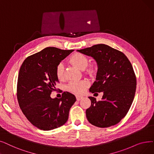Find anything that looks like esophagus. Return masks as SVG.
<instances>
[{"label": "esophagus", "mask_w": 154, "mask_h": 154, "mask_svg": "<svg viewBox=\"0 0 154 154\" xmlns=\"http://www.w3.org/2000/svg\"><path fill=\"white\" fill-rule=\"evenodd\" d=\"M76 99L77 101H81V100H82L83 99V97L80 96H76Z\"/></svg>", "instance_id": "obj_1"}]
</instances>
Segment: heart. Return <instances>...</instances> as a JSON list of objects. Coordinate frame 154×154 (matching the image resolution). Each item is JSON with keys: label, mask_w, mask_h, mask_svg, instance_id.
<instances>
[{"label": "heart", "mask_w": 154, "mask_h": 154, "mask_svg": "<svg viewBox=\"0 0 154 154\" xmlns=\"http://www.w3.org/2000/svg\"><path fill=\"white\" fill-rule=\"evenodd\" d=\"M69 62L81 70H84L86 75L94 77L97 72V66L96 64H88V58L81 53H74L70 57ZM55 75L58 80H63L65 77V69L63 63H58L55 68ZM89 85L87 81L72 82L67 85V89L77 94H82Z\"/></svg>", "instance_id": "1"}]
</instances>
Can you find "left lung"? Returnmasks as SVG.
<instances>
[{"mask_svg":"<svg viewBox=\"0 0 154 154\" xmlns=\"http://www.w3.org/2000/svg\"><path fill=\"white\" fill-rule=\"evenodd\" d=\"M77 51L92 57L98 66L89 91L103 92L101 101L89 97L91 105L85 111L87 119L100 128L116 125L128 112L135 94L137 79L130 62L123 53L104 44Z\"/></svg>","mask_w":154,"mask_h":154,"instance_id":"left-lung-1","label":"left lung"}]
</instances>
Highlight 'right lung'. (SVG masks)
I'll use <instances>...</instances> for the list:
<instances>
[{"label": "right lung", "instance_id": "obj_1", "mask_svg": "<svg viewBox=\"0 0 154 154\" xmlns=\"http://www.w3.org/2000/svg\"><path fill=\"white\" fill-rule=\"evenodd\" d=\"M73 50L47 47L26 58L19 69L17 98L20 108L28 121L38 128L51 130L64 125L75 96L63 92L61 98L52 99L59 82L57 65Z\"/></svg>", "mask_w": 154, "mask_h": 154}]
</instances>
